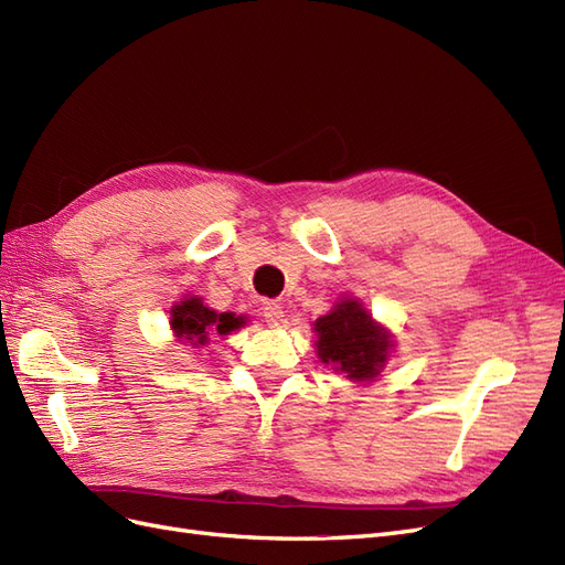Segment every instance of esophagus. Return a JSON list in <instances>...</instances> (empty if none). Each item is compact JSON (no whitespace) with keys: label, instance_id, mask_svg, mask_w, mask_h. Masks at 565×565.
Masks as SVG:
<instances>
[{"label":"esophagus","instance_id":"obj_1","mask_svg":"<svg viewBox=\"0 0 565 565\" xmlns=\"http://www.w3.org/2000/svg\"><path fill=\"white\" fill-rule=\"evenodd\" d=\"M262 316L266 320V324H270V328H278V324H282V306L276 303V301H266L264 309H262Z\"/></svg>","mask_w":565,"mask_h":565}]
</instances>
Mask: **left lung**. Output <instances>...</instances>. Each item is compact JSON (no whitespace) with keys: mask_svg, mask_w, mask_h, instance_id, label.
Wrapping results in <instances>:
<instances>
[{"mask_svg":"<svg viewBox=\"0 0 565 565\" xmlns=\"http://www.w3.org/2000/svg\"><path fill=\"white\" fill-rule=\"evenodd\" d=\"M316 332L320 361L344 372L349 380L367 382L377 377L386 363L388 334L355 299L341 301L332 313L318 318Z\"/></svg>","mask_w":565,"mask_h":565,"instance_id":"left-lung-1","label":"left lung"}]
</instances>
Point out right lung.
I'll list each match as a JSON object with an SVG mask.
<instances>
[{"label": "right lung", "instance_id": "add662e5", "mask_svg": "<svg viewBox=\"0 0 565 565\" xmlns=\"http://www.w3.org/2000/svg\"><path fill=\"white\" fill-rule=\"evenodd\" d=\"M243 322V318H235L233 313H216L207 309L195 297L177 303L172 309V328L177 337L191 347H204L210 334H228L231 330L241 328Z\"/></svg>", "mask_w": 565, "mask_h": 565}]
</instances>
